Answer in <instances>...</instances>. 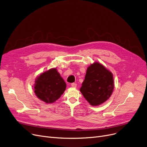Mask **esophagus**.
<instances>
[{"label": "esophagus", "mask_w": 147, "mask_h": 147, "mask_svg": "<svg viewBox=\"0 0 147 147\" xmlns=\"http://www.w3.org/2000/svg\"><path fill=\"white\" fill-rule=\"evenodd\" d=\"M71 86L73 88H76V86H77V84H76V83H73V84H71Z\"/></svg>", "instance_id": "obj_1"}]
</instances>
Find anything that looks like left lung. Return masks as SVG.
<instances>
[{
  "label": "left lung",
  "instance_id": "1",
  "mask_svg": "<svg viewBox=\"0 0 147 147\" xmlns=\"http://www.w3.org/2000/svg\"><path fill=\"white\" fill-rule=\"evenodd\" d=\"M114 88L112 73L96 62L88 67L80 91L91 106H99L111 97Z\"/></svg>",
  "mask_w": 147,
  "mask_h": 147
}]
</instances>
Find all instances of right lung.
<instances>
[{"label": "right lung", "instance_id": "right-lung-1", "mask_svg": "<svg viewBox=\"0 0 147 147\" xmlns=\"http://www.w3.org/2000/svg\"><path fill=\"white\" fill-rule=\"evenodd\" d=\"M66 86L56 68H51L36 78L34 92L41 100L46 103H53L64 92Z\"/></svg>", "mask_w": 147, "mask_h": 147}]
</instances>
